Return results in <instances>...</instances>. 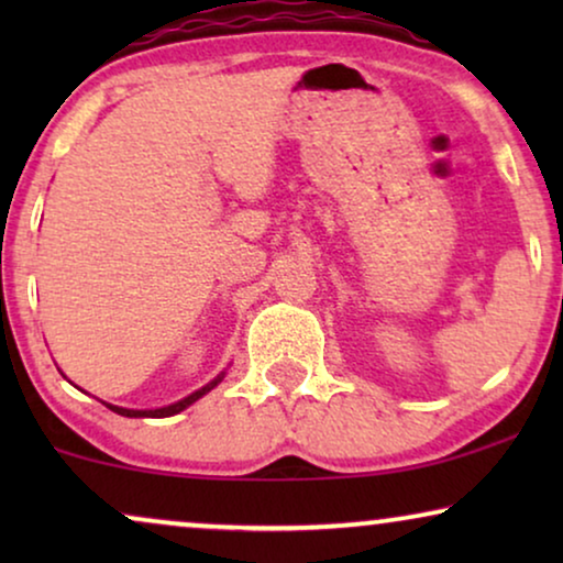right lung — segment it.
I'll return each instance as SVG.
<instances>
[{"label": "right lung", "instance_id": "right-lung-1", "mask_svg": "<svg viewBox=\"0 0 563 563\" xmlns=\"http://www.w3.org/2000/svg\"><path fill=\"white\" fill-rule=\"evenodd\" d=\"M225 374H228V372H220L218 376H214L212 382H207L202 389L191 391V395H187V397L179 399V402H174V405L156 407V410H130V407H118V405H110V402H102V405L110 407L112 412L122 415V418H172V415H179L181 410H187V407H189V405H195L199 397H205L207 391H212L214 387H218V384H220L222 379H225Z\"/></svg>", "mask_w": 563, "mask_h": 563}]
</instances>
